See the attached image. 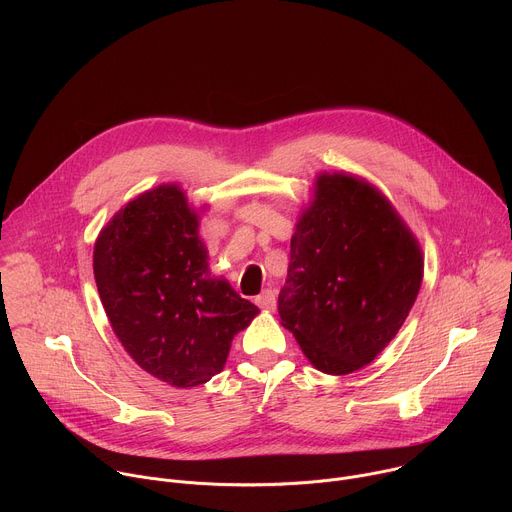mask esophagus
<instances>
[{"label": "esophagus", "mask_w": 512, "mask_h": 512, "mask_svg": "<svg viewBox=\"0 0 512 512\" xmlns=\"http://www.w3.org/2000/svg\"><path fill=\"white\" fill-rule=\"evenodd\" d=\"M255 304L261 308V310H267V312H273L275 310V291L273 289H265L263 294H259L255 298Z\"/></svg>", "instance_id": "esophagus-1"}]
</instances>
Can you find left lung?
<instances>
[{"label":"left lung","mask_w":512,"mask_h":512,"mask_svg":"<svg viewBox=\"0 0 512 512\" xmlns=\"http://www.w3.org/2000/svg\"><path fill=\"white\" fill-rule=\"evenodd\" d=\"M423 279L417 239L367 180L320 174L291 237L277 310L322 373L373 362L403 326Z\"/></svg>","instance_id":"obj_1"}]
</instances>
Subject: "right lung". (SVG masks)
<instances>
[{
	"mask_svg": "<svg viewBox=\"0 0 512 512\" xmlns=\"http://www.w3.org/2000/svg\"><path fill=\"white\" fill-rule=\"evenodd\" d=\"M93 271L111 328L127 354L172 387L221 373L231 342L259 314L212 277L198 212L176 184L125 204L97 237Z\"/></svg>",
	"mask_w": 512,
	"mask_h": 512,
	"instance_id": "right-lung-1",
	"label": "right lung"
}]
</instances>
